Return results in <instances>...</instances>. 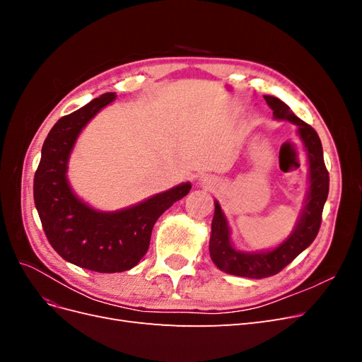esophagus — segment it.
<instances>
[{"instance_id": "34e87169", "label": "esophagus", "mask_w": 362, "mask_h": 362, "mask_svg": "<svg viewBox=\"0 0 362 362\" xmlns=\"http://www.w3.org/2000/svg\"><path fill=\"white\" fill-rule=\"evenodd\" d=\"M206 189H211L213 187V182H211V180H204V182H202Z\"/></svg>"}]
</instances>
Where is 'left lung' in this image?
<instances>
[{
    "instance_id": "obj_1",
    "label": "left lung",
    "mask_w": 362,
    "mask_h": 362,
    "mask_svg": "<svg viewBox=\"0 0 362 362\" xmlns=\"http://www.w3.org/2000/svg\"><path fill=\"white\" fill-rule=\"evenodd\" d=\"M267 105L273 110V117L298 127V134L308 156L310 190L306 194L303 210L293 233L272 250L242 252L231 245L229 226L221 205L214 201V217L211 222L210 257L214 264L225 273L245 278H269L276 275L284 267L308 247L319 234L323 206L329 193V173L323 160V148L315 129L296 116L290 107L279 98L264 95Z\"/></svg>"
}]
</instances>
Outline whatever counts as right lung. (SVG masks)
I'll return each instance as SVG.
<instances>
[{
  "label": "right lung",
  "instance_id": "add662e5",
  "mask_svg": "<svg viewBox=\"0 0 362 362\" xmlns=\"http://www.w3.org/2000/svg\"><path fill=\"white\" fill-rule=\"evenodd\" d=\"M115 100V93H104L57 120L43 141L33 184L36 210L54 250L75 266L100 273L137 266L148 252L157 218L192 189L190 182H182L119 211H98L74 193L66 172L75 141L89 120Z\"/></svg>",
  "mask_w": 362,
  "mask_h": 362
}]
</instances>
